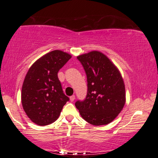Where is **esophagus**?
I'll return each instance as SVG.
<instances>
[{"label":"esophagus","mask_w":158,"mask_h":158,"mask_svg":"<svg viewBox=\"0 0 158 158\" xmlns=\"http://www.w3.org/2000/svg\"><path fill=\"white\" fill-rule=\"evenodd\" d=\"M74 99H75V96H74V95H72V96L70 97V101L71 102H74Z\"/></svg>","instance_id":"esophagus-1"}]
</instances>
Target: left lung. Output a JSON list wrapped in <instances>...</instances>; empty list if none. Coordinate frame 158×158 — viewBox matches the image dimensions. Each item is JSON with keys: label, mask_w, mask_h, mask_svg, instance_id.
<instances>
[{"label": "left lung", "mask_w": 158, "mask_h": 158, "mask_svg": "<svg viewBox=\"0 0 158 158\" xmlns=\"http://www.w3.org/2000/svg\"><path fill=\"white\" fill-rule=\"evenodd\" d=\"M85 71L87 94L75 106L82 118L95 126L107 124L116 118L125 104V87L122 75L102 53L93 51L77 56Z\"/></svg>", "instance_id": "obj_1"}]
</instances>
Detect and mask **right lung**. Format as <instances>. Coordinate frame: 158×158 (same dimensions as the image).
<instances>
[{
	"instance_id": "right-lung-1",
	"label": "right lung",
	"mask_w": 158,
	"mask_h": 158,
	"mask_svg": "<svg viewBox=\"0 0 158 158\" xmlns=\"http://www.w3.org/2000/svg\"><path fill=\"white\" fill-rule=\"evenodd\" d=\"M71 58L62 51H52L35 61L26 75L21 90L22 106L28 118L38 125L56 121L69 100L62 89L58 72Z\"/></svg>"
}]
</instances>
